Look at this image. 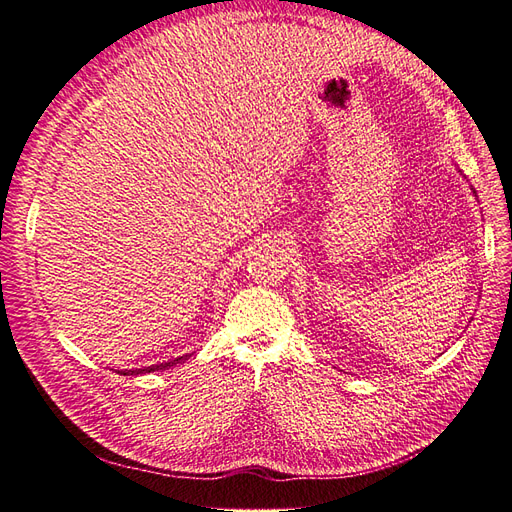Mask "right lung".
Returning a JSON list of instances; mask_svg holds the SVG:
<instances>
[{
  "instance_id": "obj_1",
  "label": "right lung",
  "mask_w": 512,
  "mask_h": 512,
  "mask_svg": "<svg viewBox=\"0 0 512 512\" xmlns=\"http://www.w3.org/2000/svg\"><path fill=\"white\" fill-rule=\"evenodd\" d=\"M190 354H183V356H177V359H170V361H166V363H158V365H151V367H145V369H126V371H121L123 376L126 374H143V371H160V369H168V367H173V365H177V363H183L185 359H188Z\"/></svg>"
}]
</instances>
